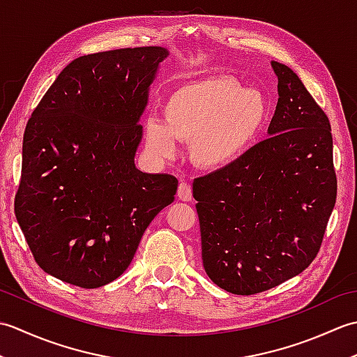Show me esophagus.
Listing matches in <instances>:
<instances>
[{
	"instance_id": "1",
	"label": "esophagus",
	"mask_w": 357,
	"mask_h": 357,
	"mask_svg": "<svg viewBox=\"0 0 357 357\" xmlns=\"http://www.w3.org/2000/svg\"><path fill=\"white\" fill-rule=\"evenodd\" d=\"M178 198L181 201H192L193 195H192V187L188 185L187 183H181L178 187Z\"/></svg>"
}]
</instances>
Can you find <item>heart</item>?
I'll use <instances>...</instances> for the list:
<instances>
[{"label": "heart", "mask_w": 357, "mask_h": 357, "mask_svg": "<svg viewBox=\"0 0 357 357\" xmlns=\"http://www.w3.org/2000/svg\"><path fill=\"white\" fill-rule=\"evenodd\" d=\"M164 119L149 118L144 139L151 155L172 158L179 141H192L190 156L202 170L230 169L259 141L270 121L264 93L244 89L236 79L218 77L173 90Z\"/></svg>", "instance_id": "obj_1"}]
</instances>
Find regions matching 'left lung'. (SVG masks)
I'll return each mask as SVG.
<instances>
[{
    "label": "left lung",
    "instance_id": "8db88e82",
    "mask_svg": "<svg viewBox=\"0 0 357 357\" xmlns=\"http://www.w3.org/2000/svg\"><path fill=\"white\" fill-rule=\"evenodd\" d=\"M271 69L278 105L268 138L230 169L193 181L204 270L242 296L304 271L336 202L330 121L290 67Z\"/></svg>",
    "mask_w": 357,
    "mask_h": 357
}]
</instances>
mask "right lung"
<instances>
[{
	"label": "right lung",
	"instance_id": "right-lung-1",
	"mask_svg": "<svg viewBox=\"0 0 357 357\" xmlns=\"http://www.w3.org/2000/svg\"><path fill=\"white\" fill-rule=\"evenodd\" d=\"M169 55L150 45L73 59L29 119L15 216L50 276L82 288L115 280L174 201L176 178L135 164L150 86Z\"/></svg>",
	"mask_w": 357,
	"mask_h": 357
}]
</instances>
